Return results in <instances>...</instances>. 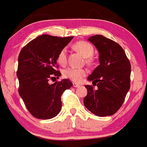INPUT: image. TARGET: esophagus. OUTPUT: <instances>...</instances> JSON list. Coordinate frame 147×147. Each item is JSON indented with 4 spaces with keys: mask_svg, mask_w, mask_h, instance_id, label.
Masks as SVG:
<instances>
[{
    "mask_svg": "<svg viewBox=\"0 0 147 147\" xmlns=\"http://www.w3.org/2000/svg\"><path fill=\"white\" fill-rule=\"evenodd\" d=\"M80 85L78 84V83H73V87L78 88V87H80Z\"/></svg>",
    "mask_w": 147,
    "mask_h": 147,
    "instance_id": "1",
    "label": "esophagus"
}]
</instances>
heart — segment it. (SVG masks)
<instances>
[{
	"instance_id": "b5f03b06",
	"label": "heart",
	"mask_w": 147,
	"mask_h": 147,
	"mask_svg": "<svg viewBox=\"0 0 147 147\" xmlns=\"http://www.w3.org/2000/svg\"><path fill=\"white\" fill-rule=\"evenodd\" d=\"M73 48L86 58L87 63L91 62V57L94 54V47L89 42L86 41H78L74 44ZM57 61L61 66H65L67 62V50L66 48L61 49L57 56ZM87 75V71L82 68L68 67L63 71L64 78L69 79L74 82H80L83 77Z\"/></svg>"
}]
</instances>
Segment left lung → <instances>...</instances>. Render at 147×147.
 Wrapping results in <instances>:
<instances>
[{
    "label": "left lung",
    "instance_id": "1",
    "mask_svg": "<svg viewBox=\"0 0 147 147\" xmlns=\"http://www.w3.org/2000/svg\"><path fill=\"white\" fill-rule=\"evenodd\" d=\"M88 40L99 53V65L88 80L96 86L86 85V107L99 117L112 115L121 107L131 86V66L123 48L106 37L96 35Z\"/></svg>",
    "mask_w": 147,
    "mask_h": 147
}]
</instances>
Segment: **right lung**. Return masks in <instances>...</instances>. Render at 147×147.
Returning a JSON list of instances; mask_svg holds the SVG:
<instances>
[{"label":"right lung","mask_w":147,"mask_h":147,"mask_svg":"<svg viewBox=\"0 0 147 147\" xmlns=\"http://www.w3.org/2000/svg\"><path fill=\"white\" fill-rule=\"evenodd\" d=\"M73 37L42 35L22 48L18 57L16 75L19 94L26 107L35 117L42 120L56 117L61 109V96L72 86L69 79L49 84V80L59 78L57 56Z\"/></svg>","instance_id":"1"}]
</instances>
